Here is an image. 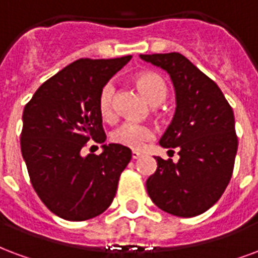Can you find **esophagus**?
Returning <instances> with one entry per match:
<instances>
[{"label":"esophagus","instance_id":"34e87169","mask_svg":"<svg viewBox=\"0 0 258 258\" xmlns=\"http://www.w3.org/2000/svg\"><path fill=\"white\" fill-rule=\"evenodd\" d=\"M131 156H133V160H137V158H139L142 154L139 153V152H137V150H134L133 153H131Z\"/></svg>","mask_w":258,"mask_h":258}]
</instances>
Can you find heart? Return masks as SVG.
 Segmentation results:
<instances>
[{"label": "heart", "instance_id": "1", "mask_svg": "<svg viewBox=\"0 0 258 258\" xmlns=\"http://www.w3.org/2000/svg\"><path fill=\"white\" fill-rule=\"evenodd\" d=\"M135 85L144 97L149 101V104L157 106L167 98V86L164 81L156 74H141L135 78ZM113 98L114 85L108 82L102 86L98 95V109L101 116L106 120L113 117ZM153 138V131L142 125V124L125 121L112 134V139L116 144L127 146L130 149H142L144 145Z\"/></svg>", "mask_w": 258, "mask_h": 258}]
</instances>
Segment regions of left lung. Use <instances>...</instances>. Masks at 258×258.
Segmentation results:
<instances>
[{"label": "left lung", "instance_id": "left-lung-1", "mask_svg": "<svg viewBox=\"0 0 258 258\" xmlns=\"http://www.w3.org/2000/svg\"><path fill=\"white\" fill-rule=\"evenodd\" d=\"M165 71L175 90V113L160 145L179 160H157L146 180L154 205L173 216H198L213 207L230 182L238 138L234 112L219 86L180 53L141 54Z\"/></svg>", "mask_w": 258, "mask_h": 258}]
</instances>
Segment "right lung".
<instances>
[{"label": "right lung", "mask_w": 258, "mask_h": 258, "mask_svg": "<svg viewBox=\"0 0 258 258\" xmlns=\"http://www.w3.org/2000/svg\"><path fill=\"white\" fill-rule=\"evenodd\" d=\"M130 60L131 56L74 61L47 79L24 106L23 158L38 197L61 219H93L113 201L131 150L105 144L98 95ZM90 139L101 144L98 156L81 154Z\"/></svg>", "instance_id": "right-lung-1"}]
</instances>
